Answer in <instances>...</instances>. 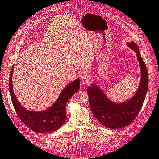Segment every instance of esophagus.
I'll list each match as a JSON object with an SVG mask.
<instances>
[{
	"instance_id": "obj_1",
	"label": "esophagus",
	"mask_w": 159,
	"mask_h": 159,
	"mask_svg": "<svg viewBox=\"0 0 159 159\" xmlns=\"http://www.w3.org/2000/svg\"><path fill=\"white\" fill-rule=\"evenodd\" d=\"M91 81V77H90L88 74H85L81 77V82L84 85H88Z\"/></svg>"
}]
</instances>
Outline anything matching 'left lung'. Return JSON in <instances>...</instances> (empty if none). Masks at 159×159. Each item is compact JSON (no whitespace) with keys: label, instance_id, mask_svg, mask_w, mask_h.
Segmentation results:
<instances>
[{"label":"left lung","instance_id":"left-lung-1","mask_svg":"<svg viewBox=\"0 0 159 159\" xmlns=\"http://www.w3.org/2000/svg\"><path fill=\"white\" fill-rule=\"evenodd\" d=\"M127 45L136 52L141 66V83L134 96L124 103L116 104L109 100L97 86L89 87L87 89L89 106L94 116L102 125L111 129L122 128L134 120L143 106L148 91V73L138 46L134 42L128 43Z\"/></svg>","mask_w":159,"mask_h":159}]
</instances>
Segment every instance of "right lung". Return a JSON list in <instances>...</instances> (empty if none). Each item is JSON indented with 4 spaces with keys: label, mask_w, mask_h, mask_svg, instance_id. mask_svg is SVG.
<instances>
[{
    "label": "right lung",
    "mask_w": 159,
    "mask_h": 159,
    "mask_svg": "<svg viewBox=\"0 0 159 159\" xmlns=\"http://www.w3.org/2000/svg\"><path fill=\"white\" fill-rule=\"evenodd\" d=\"M13 70L14 65L11 70L9 79V92L14 110L20 120L30 129L39 133L54 132L60 128L67 117V101L80 89V79H78L67 85L59 96L58 100L48 110L34 112L24 109L16 98L12 87Z\"/></svg>",
    "instance_id": "obj_1"
}]
</instances>
